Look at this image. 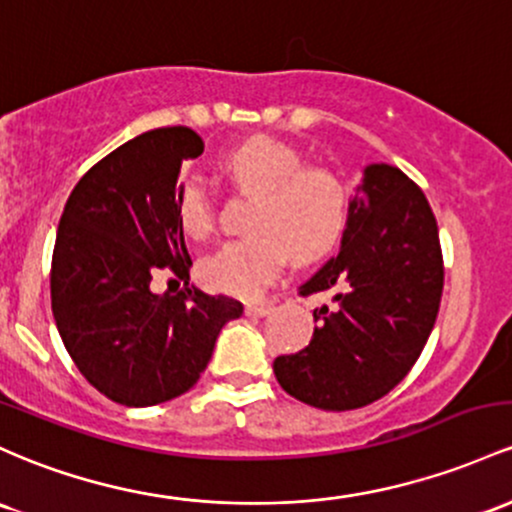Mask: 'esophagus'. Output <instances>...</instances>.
<instances>
[{
  "label": "esophagus",
  "mask_w": 512,
  "mask_h": 512,
  "mask_svg": "<svg viewBox=\"0 0 512 512\" xmlns=\"http://www.w3.org/2000/svg\"><path fill=\"white\" fill-rule=\"evenodd\" d=\"M269 311H272V303H247L245 306V316L250 318H265Z\"/></svg>",
  "instance_id": "1"
}]
</instances>
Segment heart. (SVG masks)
Instances as JSON below:
<instances>
[{
    "label": "heart",
    "mask_w": 512,
    "mask_h": 512,
    "mask_svg": "<svg viewBox=\"0 0 512 512\" xmlns=\"http://www.w3.org/2000/svg\"><path fill=\"white\" fill-rule=\"evenodd\" d=\"M228 179L245 194H255L250 230L243 240L223 245L201 265L211 289L252 299L284 267L323 257L345 226L347 192L328 167L301 165V153L267 136L247 138L223 160ZM177 218L184 233L206 240L213 233V206L201 184H182Z\"/></svg>",
    "instance_id": "b5f03b06"
}]
</instances>
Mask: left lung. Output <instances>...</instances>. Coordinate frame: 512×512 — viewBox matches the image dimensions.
Returning <instances> with one entry per match:
<instances>
[{
    "label": "left lung",
    "instance_id": "left-lung-1",
    "mask_svg": "<svg viewBox=\"0 0 512 512\" xmlns=\"http://www.w3.org/2000/svg\"><path fill=\"white\" fill-rule=\"evenodd\" d=\"M442 282L440 235L425 194L398 167L367 165L338 257L299 286L303 296L330 291L335 306L313 311L318 325L301 352L274 359L279 386L323 411L386 396L430 338Z\"/></svg>",
    "mask_w": 512,
    "mask_h": 512
}]
</instances>
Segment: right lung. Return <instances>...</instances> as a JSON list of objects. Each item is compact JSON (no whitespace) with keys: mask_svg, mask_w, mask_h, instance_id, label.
I'll list each match as a JSON object with an SVG mask.
<instances>
[{"mask_svg":"<svg viewBox=\"0 0 512 512\" xmlns=\"http://www.w3.org/2000/svg\"><path fill=\"white\" fill-rule=\"evenodd\" d=\"M204 153L192 128L136 136L99 160L72 189L55 235L50 301L65 350L84 379L121 406L145 408L199 381L243 303L196 286L157 296L170 269L189 279L177 218L179 167Z\"/></svg>","mask_w":512,"mask_h":512,"instance_id":"obj_1","label":"right lung"}]
</instances>
